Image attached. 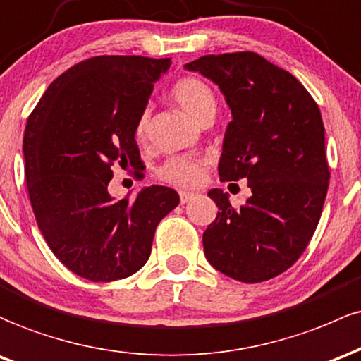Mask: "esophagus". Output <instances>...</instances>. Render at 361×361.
I'll use <instances>...</instances> for the list:
<instances>
[{
  "label": "esophagus",
  "mask_w": 361,
  "mask_h": 361,
  "mask_svg": "<svg viewBox=\"0 0 361 361\" xmlns=\"http://www.w3.org/2000/svg\"><path fill=\"white\" fill-rule=\"evenodd\" d=\"M179 196H180V204H185V202L191 201L192 197L196 196V194H194V192H189V191H180V192H179Z\"/></svg>",
  "instance_id": "obj_1"
}]
</instances>
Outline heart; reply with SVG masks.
I'll list each match as a JSON object with an SVG mask.
<instances>
[{"instance_id": "1", "label": "heart", "mask_w": 361, "mask_h": 361, "mask_svg": "<svg viewBox=\"0 0 361 361\" xmlns=\"http://www.w3.org/2000/svg\"><path fill=\"white\" fill-rule=\"evenodd\" d=\"M177 104L197 123L214 114L216 100L214 93L202 80L196 76H184L170 90ZM149 135V109H145L136 121V137L147 140ZM164 180L177 185H194L202 179V164L189 157H173L165 161L159 170Z\"/></svg>"}]
</instances>
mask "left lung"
Here are the masks:
<instances>
[{"mask_svg":"<svg viewBox=\"0 0 361 361\" xmlns=\"http://www.w3.org/2000/svg\"><path fill=\"white\" fill-rule=\"evenodd\" d=\"M220 87L232 111L218 173L245 179L252 196L240 208L212 189L218 214L202 233L204 256L244 283L293 266L321 220L329 165L321 111L288 71L256 52L201 56L185 64Z\"/></svg>","mask_w":361,"mask_h":361,"instance_id":"8db88e82","label":"left lung"}]
</instances>
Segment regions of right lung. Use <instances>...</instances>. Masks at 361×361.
I'll return each mask as SVG.
<instances>
[{"instance_id":"add662e5","label":"right lung","mask_w":361,"mask_h":361,"mask_svg":"<svg viewBox=\"0 0 361 361\" xmlns=\"http://www.w3.org/2000/svg\"><path fill=\"white\" fill-rule=\"evenodd\" d=\"M169 68V58L85 59L58 76L28 116L23 157L35 220L54 256L85 279L116 281L140 271L157 225L179 204L164 185L123 200L107 191L116 161L143 164L136 121Z\"/></svg>"}]
</instances>
